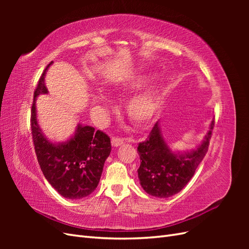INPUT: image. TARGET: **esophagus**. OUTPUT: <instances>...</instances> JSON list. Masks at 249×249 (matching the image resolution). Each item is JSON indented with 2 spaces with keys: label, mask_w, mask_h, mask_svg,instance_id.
Returning a JSON list of instances; mask_svg holds the SVG:
<instances>
[{
  "label": "esophagus",
  "mask_w": 249,
  "mask_h": 249,
  "mask_svg": "<svg viewBox=\"0 0 249 249\" xmlns=\"http://www.w3.org/2000/svg\"><path fill=\"white\" fill-rule=\"evenodd\" d=\"M111 143H112L113 146H118V145H120V144H123V143H124V139L120 138V137H112Z\"/></svg>",
  "instance_id": "1"
}]
</instances>
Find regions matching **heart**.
I'll return each mask as SVG.
<instances>
[{
	"label": "heart",
	"mask_w": 249,
	"mask_h": 249,
	"mask_svg": "<svg viewBox=\"0 0 249 249\" xmlns=\"http://www.w3.org/2000/svg\"><path fill=\"white\" fill-rule=\"evenodd\" d=\"M141 83L134 81L130 83V86L138 87ZM162 87L158 84H154L142 90L141 92L134 95L132 99L127 102L125 110L126 114L130 117L133 123L137 124H145L154 117L159 107L161 100ZM95 101L99 103H104L106 97L100 94L95 97Z\"/></svg>",
	"instance_id": "1"
}]
</instances>
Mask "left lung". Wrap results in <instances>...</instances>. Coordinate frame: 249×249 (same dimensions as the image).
Listing matches in <instances>:
<instances>
[{"label": "left lung", "mask_w": 249, "mask_h": 249, "mask_svg": "<svg viewBox=\"0 0 249 249\" xmlns=\"http://www.w3.org/2000/svg\"><path fill=\"white\" fill-rule=\"evenodd\" d=\"M214 124L213 120L205 140L196 149L176 154L163 140L159 124L156 123L146 140L137 147L140 157L138 178L144 191L153 196L166 198L182 190L208 152Z\"/></svg>", "instance_id": "obj_1"}]
</instances>
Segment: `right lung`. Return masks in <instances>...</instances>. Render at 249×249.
<instances>
[{"mask_svg":"<svg viewBox=\"0 0 249 249\" xmlns=\"http://www.w3.org/2000/svg\"><path fill=\"white\" fill-rule=\"evenodd\" d=\"M51 64L42 72L34 91L30 123L35 154L51 186L65 198L80 199L91 194L99 185L105 161L111 153V141L106 133L81 124L74 136L64 143L53 144L43 136L36 119L35 99L48 93L44 74Z\"/></svg>","mask_w":249,"mask_h":249,"instance_id":"right-lung-1","label":"right lung"}]
</instances>
